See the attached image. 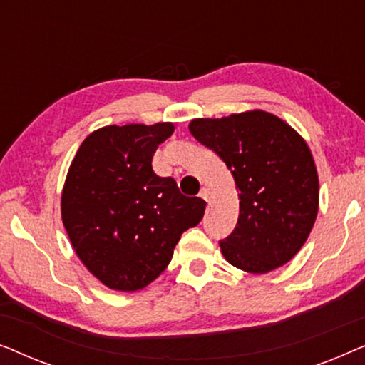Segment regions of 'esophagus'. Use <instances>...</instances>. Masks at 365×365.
<instances>
[{
  "instance_id": "obj_1",
  "label": "esophagus",
  "mask_w": 365,
  "mask_h": 365,
  "mask_svg": "<svg viewBox=\"0 0 365 365\" xmlns=\"http://www.w3.org/2000/svg\"><path fill=\"white\" fill-rule=\"evenodd\" d=\"M199 197L204 199V201H209V189L207 187H202L201 192H199Z\"/></svg>"
}]
</instances>
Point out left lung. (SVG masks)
Masks as SVG:
<instances>
[{
  "instance_id": "left-lung-1",
  "label": "left lung",
  "mask_w": 365,
  "mask_h": 365,
  "mask_svg": "<svg viewBox=\"0 0 365 365\" xmlns=\"http://www.w3.org/2000/svg\"><path fill=\"white\" fill-rule=\"evenodd\" d=\"M189 131L222 159L239 189L237 224L219 241L226 261L254 274L291 261L319 207L317 171L306 141L266 111L199 118Z\"/></svg>"
}]
</instances>
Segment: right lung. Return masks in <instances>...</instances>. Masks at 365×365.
<instances>
[{
  "mask_svg": "<svg viewBox=\"0 0 365 365\" xmlns=\"http://www.w3.org/2000/svg\"><path fill=\"white\" fill-rule=\"evenodd\" d=\"M171 123L106 126L89 134L68 171L63 224L88 271L114 291H138L168 264L181 234L199 224L206 202L153 171V154Z\"/></svg>",
  "mask_w": 365,
  "mask_h": 365,
  "instance_id": "add662e5",
  "label": "right lung"
}]
</instances>
